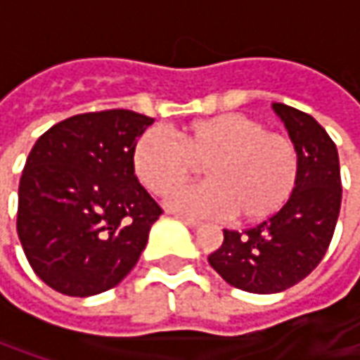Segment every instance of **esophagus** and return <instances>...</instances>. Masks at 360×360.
I'll use <instances>...</instances> for the list:
<instances>
[{
    "label": "esophagus",
    "mask_w": 360,
    "mask_h": 360,
    "mask_svg": "<svg viewBox=\"0 0 360 360\" xmlns=\"http://www.w3.org/2000/svg\"><path fill=\"white\" fill-rule=\"evenodd\" d=\"M176 218H180L186 226H190V229H198L202 222L200 220H196V218H190V216H184V214H176Z\"/></svg>",
    "instance_id": "esophagus-1"
}]
</instances>
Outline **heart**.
Masks as SVG:
<instances>
[{
	"label": "heart",
	"instance_id": "heart-1",
	"mask_svg": "<svg viewBox=\"0 0 360 360\" xmlns=\"http://www.w3.org/2000/svg\"><path fill=\"white\" fill-rule=\"evenodd\" d=\"M204 184L176 192L172 208L196 216H234L264 222L290 202L300 178V150L283 131L246 114L196 120L174 140L148 128L131 148V170L154 196H170L198 174Z\"/></svg>",
	"mask_w": 360,
	"mask_h": 360
}]
</instances>
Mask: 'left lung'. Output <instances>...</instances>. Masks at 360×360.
Segmentation results:
<instances>
[{"mask_svg":"<svg viewBox=\"0 0 360 360\" xmlns=\"http://www.w3.org/2000/svg\"><path fill=\"white\" fill-rule=\"evenodd\" d=\"M300 150V178L283 210L252 229L226 230L208 256L210 266L232 286L270 295L307 278L323 260L340 212L337 146L311 114L272 104Z\"/></svg>","mask_w":360,"mask_h":360,"instance_id":"8db88e82","label":"left lung"}]
</instances>
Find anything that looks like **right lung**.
I'll return each instance as SVG.
<instances>
[{"label":"right lung","mask_w":360,"mask_h":360,"mask_svg":"<svg viewBox=\"0 0 360 360\" xmlns=\"http://www.w3.org/2000/svg\"><path fill=\"white\" fill-rule=\"evenodd\" d=\"M154 118L131 110L77 114L35 142L20 180L18 236L34 272L68 297L114 288L142 255L160 204L131 170Z\"/></svg>","instance_id":"add662e5"}]
</instances>
